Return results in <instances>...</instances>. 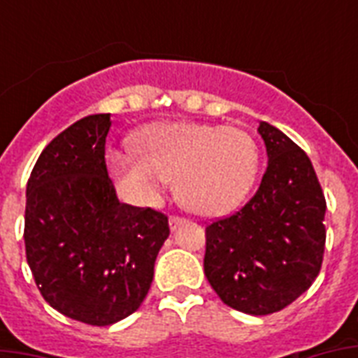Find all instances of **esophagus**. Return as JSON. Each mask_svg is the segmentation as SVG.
<instances>
[{
	"mask_svg": "<svg viewBox=\"0 0 358 358\" xmlns=\"http://www.w3.org/2000/svg\"><path fill=\"white\" fill-rule=\"evenodd\" d=\"M185 223V219H182V217H171L169 219V229L173 230H176L180 227V224H184Z\"/></svg>",
	"mask_w": 358,
	"mask_h": 358,
	"instance_id": "esophagus-1",
	"label": "esophagus"
}]
</instances>
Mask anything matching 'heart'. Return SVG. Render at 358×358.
I'll list each match as a JSON object with an SVG mask.
<instances>
[{
    "label": "heart",
    "mask_w": 358,
    "mask_h": 358,
    "mask_svg": "<svg viewBox=\"0 0 358 358\" xmlns=\"http://www.w3.org/2000/svg\"><path fill=\"white\" fill-rule=\"evenodd\" d=\"M135 150H113L109 165L117 187L129 202L152 206L169 178L176 196L201 215L232 212L252 189L260 152L255 137L239 126L156 122L134 137Z\"/></svg>",
    "instance_id": "1"
}]
</instances>
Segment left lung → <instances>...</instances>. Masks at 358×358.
Here are the masks:
<instances>
[{
  "label": "left lung",
  "instance_id": "obj_1",
  "mask_svg": "<svg viewBox=\"0 0 358 358\" xmlns=\"http://www.w3.org/2000/svg\"><path fill=\"white\" fill-rule=\"evenodd\" d=\"M267 169L239 212L206 227L204 275L224 305L250 316L282 310L310 288L325 249V196L310 159L267 122Z\"/></svg>",
  "mask_w": 358,
  "mask_h": 358
}]
</instances>
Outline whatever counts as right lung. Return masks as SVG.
<instances>
[{
	"instance_id": "right-lung-1",
	"label": "right lung",
	"mask_w": 358,
	"mask_h": 358,
	"mask_svg": "<svg viewBox=\"0 0 358 358\" xmlns=\"http://www.w3.org/2000/svg\"><path fill=\"white\" fill-rule=\"evenodd\" d=\"M111 115H89L36 159L25 191V256L50 306L89 325L134 314L154 278L169 221L117 199L106 167Z\"/></svg>"
}]
</instances>
